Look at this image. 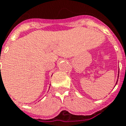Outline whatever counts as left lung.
I'll return each instance as SVG.
<instances>
[{
  "label": "left lung",
  "mask_w": 126,
  "mask_h": 126,
  "mask_svg": "<svg viewBox=\"0 0 126 126\" xmlns=\"http://www.w3.org/2000/svg\"><path fill=\"white\" fill-rule=\"evenodd\" d=\"M118 77H119V76H118ZM117 82H118V79H117V82H116V84H117Z\"/></svg>",
  "instance_id": "8db88e82"
}]
</instances>
